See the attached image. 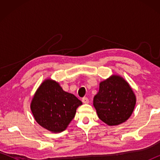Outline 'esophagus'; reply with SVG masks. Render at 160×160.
<instances>
[{
	"instance_id": "esophagus-1",
	"label": "esophagus",
	"mask_w": 160,
	"mask_h": 160,
	"mask_svg": "<svg viewBox=\"0 0 160 160\" xmlns=\"http://www.w3.org/2000/svg\"><path fill=\"white\" fill-rule=\"evenodd\" d=\"M82 101L84 104H88V103H89V99H88V97H83Z\"/></svg>"
}]
</instances>
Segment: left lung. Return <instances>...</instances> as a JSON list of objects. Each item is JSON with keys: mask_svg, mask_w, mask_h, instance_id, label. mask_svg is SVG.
I'll use <instances>...</instances> for the list:
<instances>
[{"mask_svg": "<svg viewBox=\"0 0 160 160\" xmlns=\"http://www.w3.org/2000/svg\"><path fill=\"white\" fill-rule=\"evenodd\" d=\"M136 97L131 86L122 77L113 75L99 83L93 104L100 120L109 126L125 122L131 116Z\"/></svg>", "mask_w": 160, "mask_h": 160, "instance_id": "left-lung-1", "label": "left lung"}]
</instances>
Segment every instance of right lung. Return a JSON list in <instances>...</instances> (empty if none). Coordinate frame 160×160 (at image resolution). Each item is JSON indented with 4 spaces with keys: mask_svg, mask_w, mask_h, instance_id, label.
I'll return each mask as SVG.
<instances>
[{
    "mask_svg": "<svg viewBox=\"0 0 160 160\" xmlns=\"http://www.w3.org/2000/svg\"><path fill=\"white\" fill-rule=\"evenodd\" d=\"M82 103L74 94L63 91L59 83L47 79L32 98L30 108L37 122L52 132L66 130Z\"/></svg>",
    "mask_w": 160,
    "mask_h": 160,
    "instance_id": "right-lung-1",
    "label": "right lung"
}]
</instances>
